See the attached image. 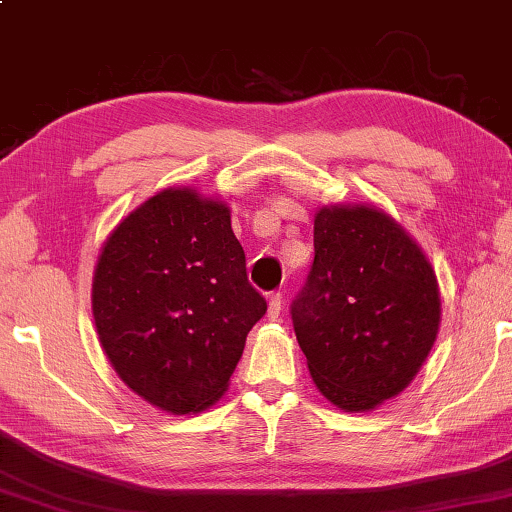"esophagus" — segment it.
Masks as SVG:
<instances>
[{"instance_id":"1","label":"esophagus","mask_w":512,"mask_h":512,"mask_svg":"<svg viewBox=\"0 0 512 512\" xmlns=\"http://www.w3.org/2000/svg\"><path fill=\"white\" fill-rule=\"evenodd\" d=\"M282 306H284L282 295H280V293H273L271 297H268V313H266V318L271 320V322H275L277 318H280Z\"/></svg>"}]
</instances>
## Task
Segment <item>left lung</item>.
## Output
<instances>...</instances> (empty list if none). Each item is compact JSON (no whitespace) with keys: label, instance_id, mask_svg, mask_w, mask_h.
I'll use <instances>...</instances> for the list:
<instances>
[{"label":"left lung","instance_id":"obj_1","mask_svg":"<svg viewBox=\"0 0 512 512\" xmlns=\"http://www.w3.org/2000/svg\"><path fill=\"white\" fill-rule=\"evenodd\" d=\"M313 266L293 327L315 387L345 412H371L412 383L441 324L423 248L376 206H322Z\"/></svg>","mask_w":512,"mask_h":512}]
</instances>
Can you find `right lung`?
I'll list each match as a JSON object with an SVG mask.
<instances>
[{
  "label": "right lung",
  "instance_id": "right-lung-1",
  "mask_svg": "<svg viewBox=\"0 0 512 512\" xmlns=\"http://www.w3.org/2000/svg\"><path fill=\"white\" fill-rule=\"evenodd\" d=\"M91 311L118 378L159 410L188 416L226 394L266 300L248 284L228 203L181 185L109 232Z\"/></svg>",
  "mask_w": 512,
  "mask_h": 512
}]
</instances>
